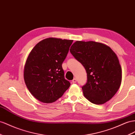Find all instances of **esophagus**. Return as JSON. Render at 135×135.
I'll return each instance as SVG.
<instances>
[{
    "label": "esophagus",
    "mask_w": 135,
    "mask_h": 135,
    "mask_svg": "<svg viewBox=\"0 0 135 135\" xmlns=\"http://www.w3.org/2000/svg\"><path fill=\"white\" fill-rule=\"evenodd\" d=\"M76 81H77V80H76V78H74L73 79L72 82L73 83H75L76 82Z\"/></svg>",
    "instance_id": "1"
}]
</instances>
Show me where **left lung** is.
Wrapping results in <instances>:
<instances>
[{
  "instance_id": "8db88e82",
  "label": "left lung",
  "mask_w": 135,
  "mask_h": 135,
  "mask_svg": "<svg viewBox=\"0 0 135 135\" xmlns=\"http://www.w3.org/2000/svg\"><path fill=\"white\" fill-rule=\"evenodd\" d=\"M70 51L86 70L87 81L82 87L85 97L95 104L110 100L119 90L122 78L115 53L104 44L92 41H76Z\"/></svg>"
}]
</instances>
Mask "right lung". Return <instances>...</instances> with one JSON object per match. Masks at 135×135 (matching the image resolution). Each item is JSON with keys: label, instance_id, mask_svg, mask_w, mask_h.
Segmentation results:
<instances>
[{"label": "right lung", "instance_id": "add662e5", "mask_svg": "<svg viewBox=\"0 0 135 135\" xmlns=\"http://www.w3.org/2000/svg\"><path fill=\"white\" fill-rule=\"evenodd\" d=\"M73 41L47 38L37 43L29 54L24 68V81L32 95L41 102H54L70 87L62 64Z\"/></svg>", "mask_w": 135, "mask_h": 135}]
</instances>
